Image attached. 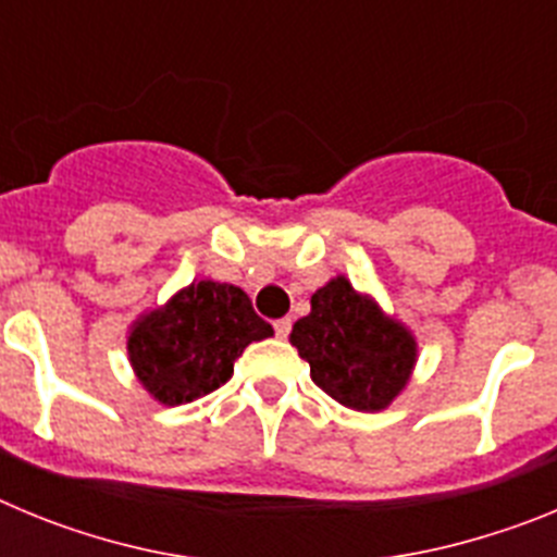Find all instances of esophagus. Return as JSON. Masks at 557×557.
<instances>
[{"instance_id":"esophagus-1","label":"esophagus","mask_w":557,"mask_h":557,"mask_svg":"<svg viewBox=\"0 0 557 557\" xmlns=\"http://www.w3.org/2000/svg\"><path fill=\"white\" fill-rule=\"evenodd\" d=\"M273 326H275V334L284 339L289 334V329H293V321H289V318H282V321H275Z\"/></svg>"}]
</instances>
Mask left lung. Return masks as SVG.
I'll return each mask as SVG.
<instances>
[{
    "instance_id": "left-lung-1",
    "label": "left lung",
    "mask_w": 557,
    "mask_h": 557,
    "mask_svg": "<svg viewBox=\"0 0 557 557\" xmlns=\"http://www.w3.org/2000/svg\"><path fill=\"white\" fill-rule=\"evenodd\" d=\"M289 343L309 362V376L337 405L382 412L410 385L418 339L371 293L334 275L314 289L312 309L295 321Z\"/></svg>"
}]
</instances>
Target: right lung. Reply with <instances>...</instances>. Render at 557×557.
Returning a JSON list of instances; mask_svg holds the SVG:
<instances>
[{
  "label": "right lung",
  "instance_id": "add662e5",
  "mask_svg": "<svg viewBox=\"0 0 557 557\" xmlns=\"http://www.w3.org/2000/svg\"><path fill=\"white\" fill-rule=\"evenodd\" d=\"M273 326L250 307L245 289L195 278L127 326V362L147 396L164 407L189 405L218 391L234 359Z\"/></svg>",
  "mask_w": 557,
  "mask_h": 557
}]
</instances>
